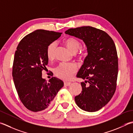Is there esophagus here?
Segmentation results:
<instances>
[{
    "label": "esophagus",
    "mask_w": 133,
    "mask_h": 133,
    "mask_svg": "<svg viewBox=\"0 0 133 133\" xmlns=\"http://www.w3.org/2000/svg\"><path fill=\"white\" fill-rule=\"evenodd\" d=\"M71 84V82H64V85L65 87H68V86H70Z\"/></svg>",
    "instance_id": "1"
}]
</instances>
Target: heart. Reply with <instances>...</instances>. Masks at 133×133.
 Masks as SVG:
<instances>
[{"mask_svg": "<svg viewBox=\"0 0 133 133\" xmlns=\"http://www.w3.org/2000/svg\"><path fill=\"white\" fill-rule=\"evenodd\" d=\"M65 43L72 52H76L81 46L80 41L74 37H70L65 40ZM57 44L52 42L49 44L46 48V56L49 61H52L55 57V51ZM77 67L73 63L62 62L55 69V74L59 78L63 80H69L77 71Z\"/></svg>", "mask_w": 133, "mask_h": 133, "instance_id": "b5f03b06", "label": "heart"}]
</instances>
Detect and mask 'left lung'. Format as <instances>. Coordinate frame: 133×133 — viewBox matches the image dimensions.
Returning a JSON list of instances; mask_svg holds the SVG:
<instances>
[{
  "label": "left lung",
  "instance_id": "1",
  "mask_svg": "<svg viewBox=\"0 0 133 133\" xmlns=\"http://www.w3.org/2000/svg\"><path fill=\"white\" fill-rule=\"evenodd\" d=\"M65 33L82 39L88 53L77 75L86 81L81 83L82 90L75 97V103L82 110L97 111L116 90L118 59L115 44L104 31L89 26L69 29Z\"/></svg>",
  "mask_w": 133,
  "mask_h": 133
}]
</instances>
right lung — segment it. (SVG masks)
Masks as SVG:
<instances>
[{
    "label": "right lung",
    "mask_w": 133,
    "mask_h": 133,
    "mask_svg": "<svg viewBox=\"0 0 133 133\" xmlns=\"http://www.w3.org/2000/svg\"><path fill=\"white\" fill-rule=\"evenodd\" d=\"M62 33L36 30L23 37L15 51L12 75L20 100L26 108L38 112L49 108L63 82L52 77L48 82L42 78L48 59L46 48Z\"/></svg>",
    "instance_id": "obj_1"
}]
</instances>
